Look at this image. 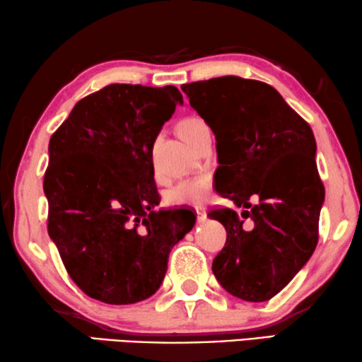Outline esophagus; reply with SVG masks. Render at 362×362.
<instances>
[{
    "mask_svg": "<svg viewBox=\"0 0 362 362\" xmlns=\"http://www.w3.org/2000/svg\"><path fill=\"white\" fill-rule=\"evenodd\" d=\"M195 213H197V221L199 223H205L206 221V211H205V209H202V206H200V209H195Z\"/></svg>",
    "mask_w": 362,
    "mask_h": 362,
    "instance_id": "34e87169",
    "label": "esophagus"
}]
</instances>
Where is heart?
<instances>
[{"label":"heart","mask_w":362,"mask_h":362,"mask_svg":"<svg viewBox=\"0 0 362 362\" xmlns=\"http://www.w3.org/2000/svg\"><path fill=\"white\" fill-rule=\"evenodd\" d=\"M205 123L197 117H187L180 123V134L182 139L191 144L195 133ZM211 192V177L209 175H199L185 180L171 189L168 192V200L173 205L182 206H195L202 205Z\"/></svg>","instance_id":"1"}]
</instances>
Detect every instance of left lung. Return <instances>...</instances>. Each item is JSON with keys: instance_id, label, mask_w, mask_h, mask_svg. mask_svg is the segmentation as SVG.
Masks as SVG:
<instances>
[{"instance_id": "left-lung-1", "label": "left lung", "mask_w": 362, "mask_h": 362, "mask_svg": "<svg viewBox=\"0 0 362 362\" xmlns=\"http://www.w3.org/2000/svg\"><path fill=\"white\" fill-rule=\"evenodd\" d=\"M181 90L215 134L218 194L244 209L210 211L228 233L226 245L213 259V274L237 298L269 300L317 245L325 191L315 134L263 81L229 75Z\"/></svg>"}]
</instances>
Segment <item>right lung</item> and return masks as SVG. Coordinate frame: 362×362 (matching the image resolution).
<instances>
[{"mask_svg": "<svg viewBox=\"0 0 362 362\" xmlns=\"http://www.w3.org/2000/svg\"><path fill=\"white\" fill-rule=\"evenodd\" d=\"M182 105L175 86L109 85L78 100L49 141L47 233L88 297L132 305L158 290L189 210H160L152 149Z\"/></svg>", "mask_w": 362, "mask_h": 362, "instance_id": "obj_1", "label": "right lung"}]
</instances>
